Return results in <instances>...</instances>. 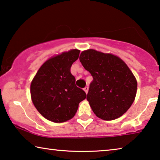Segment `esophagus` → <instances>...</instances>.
Masks as SVG:
<instances>
[{"mask_svg":"<svg viewBox=\"0 0 160 160\" xmlns=\"http://www.w3.org/2000/svg\"><path fill=\"white\" fill-rule=\"evenodd\" d=\"M84 91H85L86 93H88V86L85 87V88H84Z\"/></svg>","mask_w":160,"mask_h":160,"instance_id":"obj_1","label":"esophagus"}]
</instances>
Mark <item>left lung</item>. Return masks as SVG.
Here are the masks:
<instances>
[{
    "label": "left lung",
    "instance_id": "left-lung-1",
    "mask_svg": "<svg viewBox=\"0 0 160 160\" xmlns=\"http://www.w3.org/2000/svg\"><path fill=\"white\" fill-rule=\"evenodd\" d=\"M79 59L93 78L87 100L94 114L103 120H115L124 114L137 93V80L124 61L94 49L82 51Z\"/></svg>",
    "mask_w": 160,
    "mask_h": 160
}]
</instances>
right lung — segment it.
<instances>
[{
	"label": "right lung",
	"mask_w": 160,
	"mask_h": 160,
	"mask_svg": "<svg viewBox=\"0 0 160 160\" xmlns=\"http://www.w3.org/2000/svg\"><path fill=\"white\" fill-rule=\"evenodd\" d=\"M80 50L72 49L49 58L38 69L30 85L31 99L42 117L60 123L75 115L85 91L75 85L70 72Z\"/></svg>",
	"instance_id": "1"
}]
</instances>
